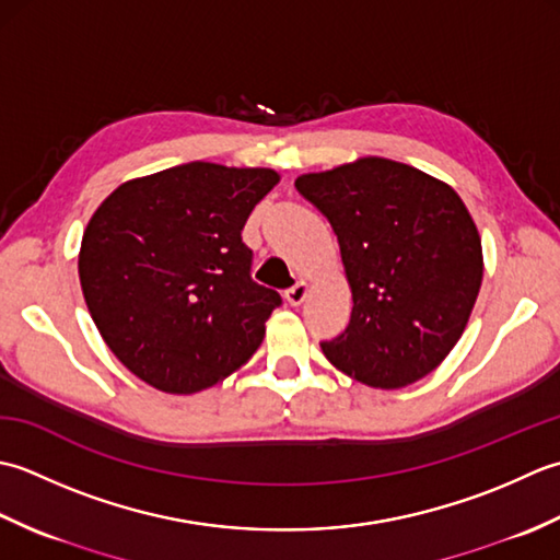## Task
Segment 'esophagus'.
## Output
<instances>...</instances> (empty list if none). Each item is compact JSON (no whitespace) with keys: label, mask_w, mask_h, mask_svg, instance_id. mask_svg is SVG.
Wrapping results in <instances>:
<instances>
[{"label":"esophagus","mask_w":560,"mask_h":560,"mask_svg":"<svg viewBox=\"0 0 560 560\" xmlns=\"http://www.w3.org/2000/svg\"><path fill=\"white\" fill-rule=\"evenodd\" d=\"M306 294H310V284L300 280L296 284H292L290 290H284V300H288V304L292 306H300L306 300Z\"/></svg>","instance_id":"1"}]
</instances>
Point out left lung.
Returning a JSON list of instances; mask_svg holds the SVG:
<instances>
[{
  "label": "left lung",
  "mask_w": 560,
  "mask_h": 560,
  "mask_svg": "<svg viewBox=\"0 0 560 560\" xmlns=\"http://www.w3.org/2000/svg\"><path fill=\"white\" fill-rule=\"evenodd\" d=\"M334 226L352 290L348 328L328 362L374 389H401L450 355L483 280L481 236L442 180L364 156L294 180Z\"/></svg>",
  "instance_id": "obj_1"
}]
</instances>
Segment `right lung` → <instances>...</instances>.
<instances>
[{"label":"right lung","instance_id":"1","mask_svg":"<svg viewBox=\"0 0 560 560\" xmlns=\"http://www.w3.org/2000/svg\"><path fill=\"white\" fill-rule=\"evenodd\" d=\"M272 168L190 162L128 180L98 205L79 282L125 368L166 394H196L250 360L280 294L250 280L242 242Z\"/></svg>","mask_w":560,"mask_h":560}]
</instances>
